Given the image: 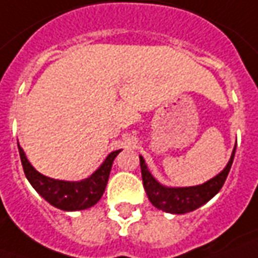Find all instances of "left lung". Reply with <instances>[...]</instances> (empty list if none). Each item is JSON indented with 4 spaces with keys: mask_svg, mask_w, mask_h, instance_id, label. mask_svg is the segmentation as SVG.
<instances>
[{
    "mask_svg": "<svg viewBox=\"0 0 258 258\" xmlns=\"http://www.w3.org/2000/svg\"><path fill=\"white\" fill-rule=\"evenodd\" d=\"M236 145L232 151L228 165L223 167L222 172H219L215 177H212L203 184L190 185V187H169L159 183L152 176V173L149 172L145 159L140 155L142 183L149 201L158 210L165 211L169 214H187L200 208L201 205L207 204L222 188L233 163Z\"/></svg>",
    "mask_w": 258,
    "mask_h": 258,
    "instance_id": "obj_1",
    "label": "left lung"
}]
</instances>
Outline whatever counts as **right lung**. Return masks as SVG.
<instances>
[{"label": "right lung", "instance_id": "add662e5", "mask_svg": "<svg viewBox=\"0 0 258 258\" xmlns=\"http://www.w3.org/2000/svg\"><path fill=\"white\" fill-rule=\"evenodd\" d=\"M18 149H19L23 172L29 183L48 204L62 211L86 210L96 204L103 196L107 180L110 176L113 160L121 152V149L110 152L102 162V165L86 179L78 181H67V180L51 179L39 173L29 162L19 142H18Z\"/></svg>", "mask_w": 258, "mask_h": 258}]
</instances>
